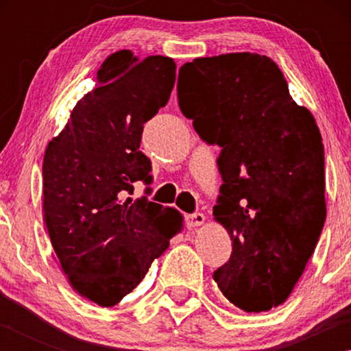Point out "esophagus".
<instances>
[{
    "label": "esophagus",
    "instance_id": "34e87169",
    "mask_svg": "<svg viewBox=\"0 0 351 351\" xmlns=\"http://www.w3.org/2000/svg\"><path fill=\"white\" fill-rule=\"evenodd\" d=\"M186 221H187L189 229L199 228V226H203L206 223V217L203 215V213H192V215H187Z\"/></svg>",
    "mask_w": 351,
    "mask_h": 351
}]
</instances>
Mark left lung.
Masks as SVG:
<instances>
[{
    "mask_svg": "<svg viewBox=\"0 0 351 351\" xmlns=\"http://www.w3.org/2000/svg\"><path fill=\"white\" fill-rule=\"evenodd\" d=\"M178 102L204 141L221 147L213 219L232 254L213 272L230 304L263 313L287 302L322 232V136L269 57L232 52L180 69Z\"/></svg>",
    "mask_w": 351,
    "mask_h": 351,
    "instance_id": "obj_1",
    "label": "left lung"
}]
</instances>
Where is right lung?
<instances>
[{"label": "right lung", "mask_w": 351, "mask_h": 351, "mask_svg": "<svg viewBox=\"0 0 351 351\" xmlns=\"http://www.w3.org/2000/svg\"><path fill=\"white\" fill-rule=\"evenodd\" d=\"M175 80L173 58L114 52L46 147L51 245L71 288L99 306H114L132 293L182 230L173 207L125 198L133 182L152 181L150 159L139 150L142 130L167 105Z\"/></svg>", "instance_id": "right-lung-1"}]
</instances>
